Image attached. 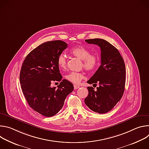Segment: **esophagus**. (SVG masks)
I'll list each match as a JSON object with an SVG mask.
<instances>
[{"label": "esophagus", "mask_w": 149, "mask_h": 149, "mask_svg": "<svg viewBox=\"0 0 149 149\" xmlns=\"http://www.w3.org/2000/svg\"><path fill=\"white\" fill-rule=\"evenodd\" d=\"M74 90H77V89H78V88H79V86H78V85H74Z\"/></svg>", "instance_id": "1"}]
</instances>
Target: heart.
Returning a JSON list of instances; mask_svg holds the SVG:
<instances>
[{
    "label": "heart",
    "mask_w": 149,
    "mask_h": 149,
    "mask_svg": "<svg viewBox=\"0 0 149 149\" xmlns=\"http://www.w3.org/2000/svg\"><path fill=\"white\" fill-rule=\"evenodd\" d=\"M70 53L72 56L81 59V67L88 71L94 70L98 65L99 57L95 54H90L89 49L82 46L72 48L70 50ZM57 63L60 69H66L67 60L64 55L61 54L58 56ZM66 78L74 84H78L84 78V74L81 72H71L66 76Z\"/></svg>",
    "instance_id": "heart-1"
}]
</instances>
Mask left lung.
<instances>
[{
  "mask_svg": "<svg viewBox=\"0 0 149 149\" xmlns=\"http://www.w3.org/2000/svg\"><path fill=\"white\" fill-rule=\"evenodd\" d=\"M90 44L97 45L101 49V65L87 81L99 84L97 91L88 87V95L85 103L92 111L104 114L112 110L121 100L125 88V67L118 50L102 39H86Z\"/></svg>",
  "mask_w": 149,
  "mask_h": 149,
  "instance_id": "left-lung-1",
  "label": "left lung"
}]
</instances>
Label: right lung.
Here are the masks:
<instances>
[{"label": "right lung", "mask_w": 149, "mask_h": 149, "mask_svg": "<svg viewBox=\"0 0 149 149\" xmlns=\"http://www.w3.org/2000/svg\"><path fill=\"white\" fill-rule=\"evenodd\" d=\"M68 47L60 40L48 41L33 49L25 58L20 72V83L30 107L45 117H52L62 108L73 84L62 79L57 63L58 56ZM60 82L56 89L51 82Z\"/></svg>", "instance_id": "right-lung-1"}]
</instances>
